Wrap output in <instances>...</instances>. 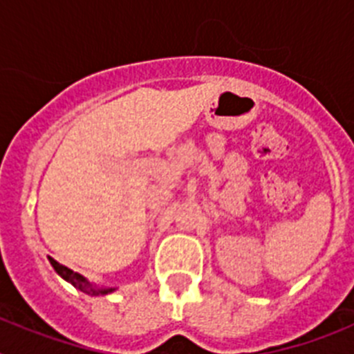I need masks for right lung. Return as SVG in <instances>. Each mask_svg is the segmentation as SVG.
Returning a JSON list of instances; mask_svg holds the SVG:
<instances>
[{
	"label": "right lung",
	"mask_w": 354,
	"mask_h": 354,
	"mask_svg": "<svg viewBox=\"0 0 354 354\" xmlns=\"http://www.w3.org/2000/svg\"><path fill=\"white\" fill-rule=\"evenodd\" d=\"M49 262H51V266H53V268H55L56 273L60 274V277L64 278L65 282H68V283H71V286H74L77 290H81V292L88 294V296H106V294L115 292V290L118 289V287L101 286V283L90 282L88 278H84L83 274L76 273V271L68 270L67 266L60 264V262H56L55 259H51V257H49Z\"/></svg>",
	"instance_id": "add662e5"
}]
</instances>
